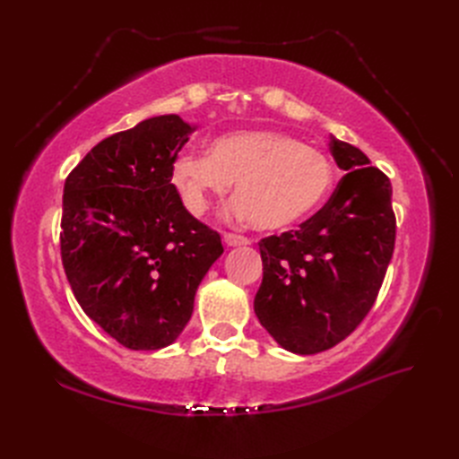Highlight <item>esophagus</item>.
Returning <instances> with one entry per match:
<instances>
[{
	"instance_id": "obj_1",
	"label": "esophagus",
	"mask_w": 459,
	"mask_h": 459,
	"mask_svg": "<svg viewBox=\"0 0 459 459\" xmlns=\"http://www.w3.org/2000/svg\"><path fill=\"white\" fill-rule=\"evenodd\" d=\"M224 243L228 247H241V245L251 243V239L245 238V235H238V233H224Z\"/></svg>"
}]
</instances>
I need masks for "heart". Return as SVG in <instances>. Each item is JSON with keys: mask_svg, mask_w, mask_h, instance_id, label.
Segmentation results:
<instances>
[{"mask_svg": "<svg viewBox=\"0 0 459 459\" xmlns=\"http://www.w3.org/2000/svg\"><path fill=\"white\" fill-rule=\"evenodd\" d=\"M172 182L191 214L201 216L235 184L233 212L258 230H285L322 204L333 182L329 159L293 135L243 130L220 135L211 155L182 152Z\"/></svg>", "mask_w": 459, "mask_h": 459, "instance_id": "obj_1", "label": "heart"}]
</instances>
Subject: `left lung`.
<instances>
[{"label": "left lung", "mask_w": 459, "mask_h": 459, "mask_svg": "<svg viewBox=\"0 0 459 459\" xmlns=\"http://www.w3.org/2000/svg\"><path fill=\"white\" fill-rule=\"evenodd\" d=\"M346 174L299 230L260 239L262 283L255 314L285 351L317 354L364 322L396 239L393 187L358 147L331 137Z\"/></svg>", "instance_id": "obj_1"}]
</instances>
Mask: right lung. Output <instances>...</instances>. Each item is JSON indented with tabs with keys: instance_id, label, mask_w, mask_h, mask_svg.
Listing matches in <instances>:
<instances>
[{
	"instance_id": "right-lung-1",
	"label": "right lung",
	"mask_w": 459,
	"mask_h": 459,
	"mask_svg": "<svg viewBox=\"0 0 459 459\" xmlns=\"http://www.w3.org/2000/svg\"><path fill=\"white\" fill-rule=\"evenodd\" d=\"M193 130L178 115L147 118L105 137L65 182L66 280L86 316L130 351L178 339L224 253L220 233L187 212L172 184Z\"/></svg>"
}]
</instances>
